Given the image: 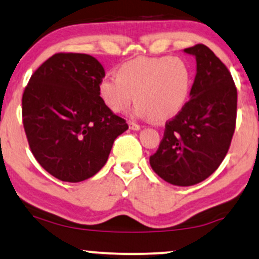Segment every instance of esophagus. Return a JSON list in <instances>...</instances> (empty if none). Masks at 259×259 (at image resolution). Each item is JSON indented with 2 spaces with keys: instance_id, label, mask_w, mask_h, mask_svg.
<instances>
[{
  "instance_id": "obj_1",
  "label": "esophagus",
  "mask_w": 259,
  "mask_h": 259,
  "mask_svg": "<svg viewBox=\"0 0 259 259\" xmlns=\"http://www.w3.org/2000/svg\"><path fill=\"white\" fill-rule=\"evenodd\" d=\"M128 127H130V130H132V131H139L141 130V126H139V124H137V123H135V122H128Z\"/></svg>"
}]
</instances>
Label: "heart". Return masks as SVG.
<instances>
[{
  "mask_svg": "<svg viewBox=\"0 0 259 259\" xmlns=\"http://www.w3.org/2000/svg\"><path fill=\"white\" fill-rule=\"evenodd\" d=\"M190 83L189 68L179 58H137L118 68L117 77H103L98 94L114 112L126 110L135 94L133 114L162 122L183 109Z\"/></svg>",
  "mask_w": 259,
  "mask_h": 259,
  "instance_id": "1",
  "label": "heart"
}]
</instances>
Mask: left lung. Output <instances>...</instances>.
Wrapping results in <instances>:
<instances>
[{"mask_svg": "<svg viewBox=\"0 0 259 259\" xmlns=\"http://www.w3.org/2000/svg\"><path fill=\"white\" fill-rule=\"evenodd\" d=\"M184 52L196 59L190 99L166 123L160 147L149 160L160 178L177 187L200 183L220 167L235 131L238 105L233 77L220 58L205 45Z\"/></svg>", "mask_w": 259, "mask_h": 259, "instance_id": "8db88e82", "label": "left lung"}]
</instances>
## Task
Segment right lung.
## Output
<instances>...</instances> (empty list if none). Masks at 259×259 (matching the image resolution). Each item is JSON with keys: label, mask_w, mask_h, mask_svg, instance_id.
Listing matches in <instances>:
<instances>
[{"label": "right lung", "mask_w": 259, "mask_h": 259, "mask_svg": "<svg viewBox=\"0 0 259 259\" xmlns=\"http://www.w3.org/2000/svg\"><path fill=\"white\" fill-rule=\"evenodd\" d=\"M105 76L96 58L58 53L33 72L24 91L23 123L37 162L63 182L91 178L105 165L128 124L100 99Z\"/></svg>", "instance_id": "obj_1"}]
</instances>
